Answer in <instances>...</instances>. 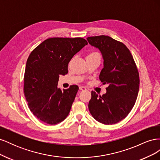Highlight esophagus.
Here are the masks:
<instances>
[{"instance_id":"obj_1","label":"esophagus","mask_w":160,"mask_h":160,"mask_svg":"<svg viewBox=\"0 0 160 160\" xmlns=\"http://www.w3.org/2000/svg\"><path fill=\"white\" fill-rule=\"evenodd\" d=\"M79 90L84 91V90H86V88H84V87H83V86H81V87H79Z\"/></svg>"}]
</instances>
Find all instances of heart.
I'll return each instance as SVG.
<instances>
[{"label": "heart", "instance_id": "obj_1", "mask_svg": "<svg viewBox=\"0 0 160 160\" xmlns=\"http://www.w3.org/2000/svg\"><path fill=\"white\" fill-rule=\"evenodd\" d=\"M96 55H99V54L98 52H91L90 53H89V54L87 55V57H93V56H96Z\"/></svg>", "mask_w": 160, "mask_h": 160}]
</instances>
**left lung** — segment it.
<instances>
[{
    "label": "left lung",
    "instance_id": "left-lung-1",
    "mask_svg": "<svg viewBox=\"0 0 160 160\" xmlns=\"http://www.w3.org/2000/svg\"><path fill=\"white\" fill-rule=\"evenodd\" d=\"M87 40L102 55L103 68L99 79L108 85L107 92L102 96L91 91L89 111L101 123H117L129 113L138 98L139 78L136 65L122 42L105 35L89 37Z\"/></svg>",
    "mask_w": 160,
    "mask_h": 160
}]
</instances>
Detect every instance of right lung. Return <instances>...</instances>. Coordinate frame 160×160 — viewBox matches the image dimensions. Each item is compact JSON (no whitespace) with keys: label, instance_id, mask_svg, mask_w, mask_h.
<instances>
[{"label":"right lung","instance_id":"add662e5","mask_svg":"<svg viewBox=\"0 0 160 160\" xmlns=\"http://www.w3.org/2000/svg\"><path fill=\"white\" fill-rule=\"evenodd\" d=\"M83 38H50L41 42L28 57L24 77V93L33 115L41 122L55 125L69 115L77 85L61 90L59 75L68 72L71 59L88 45Z\"/></svg>","mask_w":160,"mask_h":160}]
</instances>
